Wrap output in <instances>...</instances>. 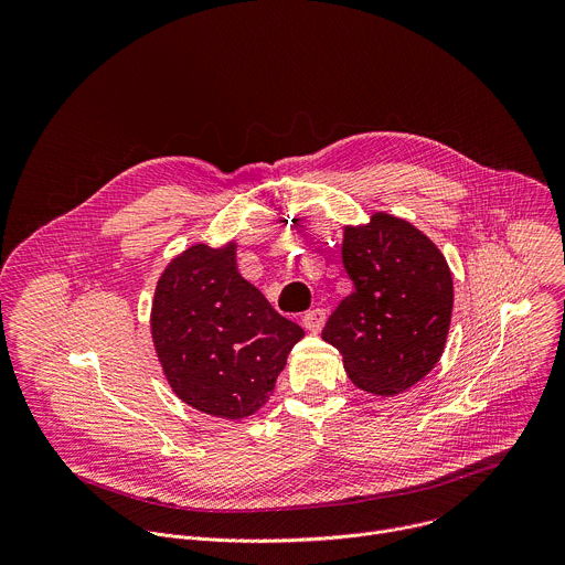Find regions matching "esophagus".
I'll use <instances>...</instances> for the list:
<instances>
[{"label":"esophagus","instance_id":"obj_1","mask_svg":"<svg viewBox=\"0 0 565 565\" xmlns=\"http://www.w3.org/2000/svg\"><path fill=\"white\" fill-rule=\"evenodd\" d=\"M327 324V312L321 308H312L303 315V327L310 331V333H319L321 329H324Z\"/></svg>","mask_w":565,"mask_h":565}]
</instances>
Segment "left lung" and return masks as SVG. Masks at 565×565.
Returning <instances> with one entry per match:
<instances>
[{
  "label": "left lung",
  "instance_id": "8db88e82",
  "mask_svg": "<svg viewBox=\"0 0 565 565\" xmlns=\"http://www.w3.org/2000/svg\"><path fill=\"white\" fill-rule=\"evenodd\" d=\"M342 262L355 290L321 340L342 353L358 388L384 397L412 388L438 364L449 333L454 281L443 253L409 221L375 212L344 227Z\"/></svg>",
  "mask_w": 565,
  "mask_h": 565
}]
</instances>
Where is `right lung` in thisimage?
Instances as JSON below:
<instances>
[{
  "mask_svg": "<svg viewBox=\"0 0 565 565\" xmlns=\"http://www.w3.org/2000/svg\"><path fill=\"white\" fill-rule=\"evenodd\" d=\"M303 338L236 270V244H194L160 275L151 340L172 391L185 405L225 420L259 412L288 353Z\"/></svg>",
  "mask_w": 565,
  "mask_h": 565,
  "instance_id": "right-lung-1",
  "label": "right lung"
}]
</instances>
